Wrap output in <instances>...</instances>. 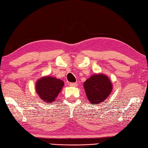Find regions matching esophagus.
I'll list each match as a JSON object with an SVG mask.
<instances>
[{
    "label": "esophagus",
    "instance_id": "1",
    "mask_svg": "<svg viewBox=\"0 0 148 148\" xmlns=\"http://www.w3.org/2000/svg\"><path fill=\"white\" fill-rule=\"evenodd\" d=\"M69 86H71V87H77V86H78L77 83L76 82H74V83H69Z\"/></svg>",
    "mask_w": 148,
    "mask_h": 148
}]
</instances>
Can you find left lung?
I'll list each match as a JSON object with an SVG mask.
<instances>
[{"label": "left lung", "mask_w": 148, "mask_h": 148, "mask_svg": "<svg viewBox=\"0 0 148 148\" xmlns=\"http://www.w3.org/2000/svg\"><path fill=\"white\" fill-rule=\"evenodd\" d=\"M84 88L88 101L97 105L106 100L112 91V82L103 73L94 74L84 82Z\"/></svg>", "instance_id": "8db88e82"}]
</instances>
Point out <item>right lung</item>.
Returning a JSON list of instances; mask_svg holds the SVG:
<instances>
[{
	"instance_id": "obj_1",
	"label": "right lung",
	"mask_w": 148,
	"mask_h": 148,
	"mask_svg": "<svg viewBox=\"0 0 148 148\" xmlns=\"http://www.w3.org/2000/svg\"><path fill=\"white\" fill-rule=\"evenodd\" d=\"M64 83L56 77L45 76L37 80L35 90L38 97L46 103H52L61 91Z\"/></svg>"
}]
</instances>
